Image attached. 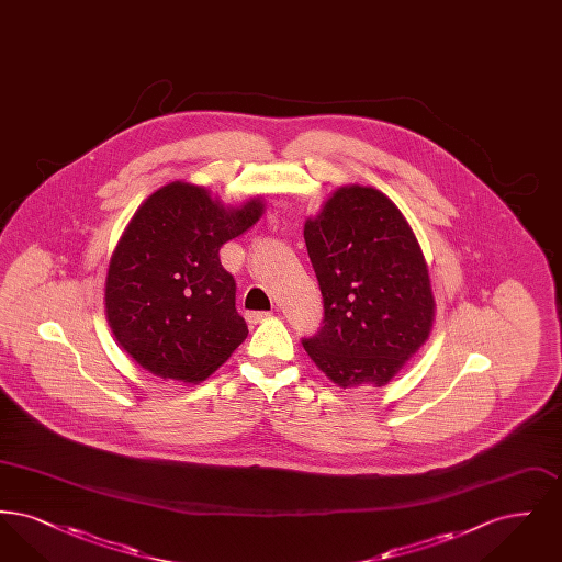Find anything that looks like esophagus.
Listing matches in <instances>:
<instances>
[{
    "label": "esophagus",
    "mask_w": 562,
    "mask_h": 562,
    "mask_svg": "<svg viewBox=\"0 0 562 562\" xmlns=\"http://www.w3.org/2000/svg\"><path fill=\"white\" fill-rule=\"evenodd\" d=\"M271 314L268 312H250V314H246V321L248 324H259V322L268 321Z\"/></svg>",
    "instance_id": "34e87169"
}]
</instances>
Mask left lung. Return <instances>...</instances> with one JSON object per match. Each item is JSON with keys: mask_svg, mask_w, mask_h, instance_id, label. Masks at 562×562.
Wrapping results in <instances>:
<instances>
[{"mask_svg": "<svg viewBox=\"0 0 562 562\" xmlns=\"http://www.w3.org/2000/svg\"><path fill=\"white\" fill-rule=\"evenodd\" d=\"M303 238L324 299V326L303 341L335 385L381 387L429 339L428 263L401 209L379 189L337 188L305 218Z\"/></svg>", "mask_w": 562, "mask_h": 562, "instance_id": "8db88e82", "label": "left lung"}]
</instances>
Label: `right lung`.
Segmentation results:
<instances>
[{
  "label": "right lung",
  "instance_id": "1",
  "mask_svg": "<svg viewBox=\"0 0 562 562\" xmlns=\"http://www.w3.org/2000/svg\"><path fill=\"white\" fill-rule=\"evenodd\" d=\"M263 213L261 195L234 206L186 181L156 189L136 209L109 259L105 316L138 367L200 383L246 339L218 250Z\"/></svg>",
  "mask_w": 562,
  "mask_h": 562
}]
</instances>
